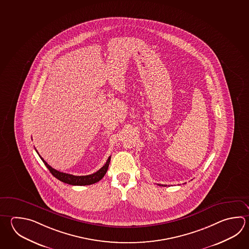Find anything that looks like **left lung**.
<instances>
[{"label": "left lung", "mask_w": 249, "mask_h": 249, "mask_svg": "<svg viewBox=\"0 0 249 249\" xmlns=\"http://www.w3.org/2000/svg\"><path fill=\"white\" fill-rule=\"evenodd\" d=\"M158 185H160V186H163V187H165V185H161V184H158Z\"/></svg>", "instance_id": "1"}]
</instances>
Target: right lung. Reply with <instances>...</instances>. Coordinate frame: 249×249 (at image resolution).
<instances>
[{
  "label": "right lung",
  "instance_id": "1",
  "mask_svg": "<svg viewBox=\"0 0 249 249\" xmlns=\"http://www.w3.org/2000/svg\"><path fill=\"white\" fill-rule=\"evenodd\" d=\"M36 151H37V150H36ZM37 153H38V151H37ZM38 156H39V158L42 160L43 163L45 164V165L47 166L48 170L50 171V173H51L55 178H58L59 180H61L62 182H64V183L74 185V186L91 185V184L96 183V182L99 181V180L105 176V174H107L108 166H109V164H110V160H111V156H110V157L108 158L107 161V163L105 164V165H103L98 172H96V173H94V174H89V175H85V176H75V175H72V174L61 173V172H59V171H57V170L53 169L49 164H47L45 160H43V158H41V156L39 155V154H38Z\"/></svg>",
  "mask_w": 249,
  "mask_h": 249
}]
</instances>
